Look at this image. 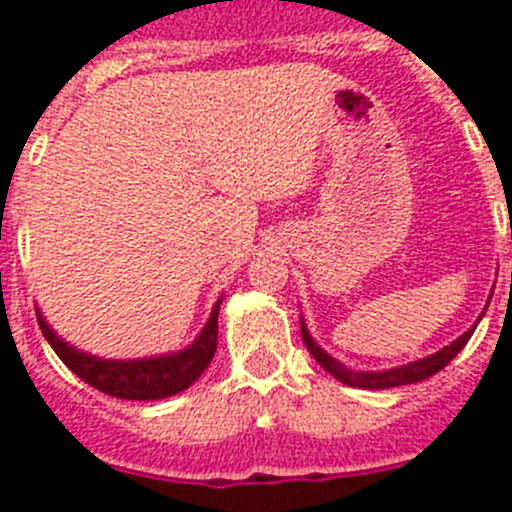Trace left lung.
I'll return each mask as SVG.
<instances>
[{"instance_id":"1","label":"left lung","mask_w":512,"mask_h":512,"mask_svg":"<svg viewBox=\"0 0 512 512\" xmlns=\"http://www.w3.org/2000/svg\"><path fill=\"white\" fill-rule=\"evenodd\" d=\"M477 328V325H474ZM472 330H467L464 336L456 338L451 346L441 348L438 354L428 356V359H420V361H413V364L408 366H397V369H387V372H351V369H346L343 364H338L333 356H328L323 351V348L318 346V343L312 341V336L307 333L305 323H302V341H305L307 351H310L312 356H315V361H318L320 366H323L325 372L333 374V377L338 379V382L348 384V387H361V390H390V387H400V384H415V382H423V379L433 377L436 372H441L443 366L449 364L451 359H454L456 354H459L461 348L467 346V341L472 338Z\"/></svg>"}]
</instances>
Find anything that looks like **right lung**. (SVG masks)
Returning a JSON list of instances; mask_svg holds the SVG:
<instances>
[{
  "mask_svg": "<svg viewBox=\"0 0 512 512\" xmlns=\"http://www.w3.org/2000/svg\"><path fill=\"white\" fill-rule=\"evenodd\" d=\"M217 312H220V302L212 310L200 338L189 348H184L179 354L140 361H104L84 354V351H76L74 346L63 343L45 325L40 312L38 325L43 330L45 341L51 343L53 351L58 354V359L69 366L76 377L92 384L94 390L120 397V400H161V397H171L176 392L187 390L189 384L207 369L217 348Z\"/></svg>",
  "mask_w": 512,
  "mask_h": 512,
  "instance_id": "obj_1",
  "label": "right lung"
}]
</instances>
